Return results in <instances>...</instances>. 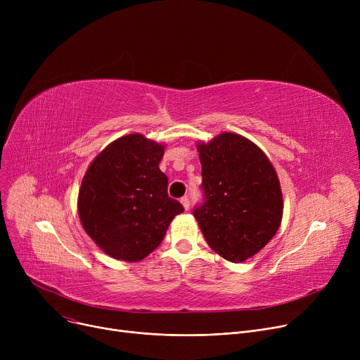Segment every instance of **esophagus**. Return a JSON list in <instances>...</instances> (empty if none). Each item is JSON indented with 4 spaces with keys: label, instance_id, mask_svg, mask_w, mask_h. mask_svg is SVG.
<instances>
[{
    "label": "esophagus",
    "instance_id": "esophagus-1",
    "mask_svg": "<svg viewBox=\"0 0 360 360\" xmlns=\"http://www.w3.org/2000/svg\"><path fill=\"white\" fill-rule=\"evenodd\" d=\"M181 204L184 205L185 210H188V209H190V198H188V197H182V198H181Z\"/></svg>",
    "mask_w": 360,
    "mask_h": 360
}]
</instances>
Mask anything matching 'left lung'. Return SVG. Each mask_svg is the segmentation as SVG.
Returning <instances> with one entry per match:
<instances>
[{
	"instance_id": "1",
	"label": "left lung",
	"mask_w": 360,
	"mask_h": 360,
	"mask_svg": "<svg viewBox=\"0 0 360 360\" xmlns=\"http://www.w3.org/2000/svg\"><path fill=\"white\" fill-rule=\"evenodd\" d=\"M205 201L194 217L209 247L231 262H243L273 239L283 217L276 169L251 140L221 132L197 143Z\"/></svg>"
}]
</instances>
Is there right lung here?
Returning <instances> with one entry per match:
<instances>
[{
  "label": "right lung",
  "mask_w": 360,
  "mask_h": 360,
  "mask_svg": "<svg viewBox=\"0 0 360 360\" xmlns=\"http://www.w3.org/2000/svg\"><path fill=\"white\" fill-rule=\"evenodd\" d=\"M163 155V143L134 132L108 144L87 167L79 190V217L106 255L141 261L184 212L167 195V178L159 169Z\"/></svg>",
  "instance_id": "right-lung-1"
}]
</instances>
